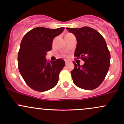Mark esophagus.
I'll list each match as a JSON object with an SVG mask.
<instances>
[{"label": "esophagus", "mask_w": 124, "mask_h": 124, "mask_svg": "<svg viewBox=\"0 0 124 124\" xmlns=\"http://www.w3.org/2000/svg\"><path fill=\"white\" fill-rule=\"evenodd\" d=\"M65 63H66V64H67V63H68V61H67V60H65Z\"/></svg>", "instance_id": "obj_1"}]
</instances>
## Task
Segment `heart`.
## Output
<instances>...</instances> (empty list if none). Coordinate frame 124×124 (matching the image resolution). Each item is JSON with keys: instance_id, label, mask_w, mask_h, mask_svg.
Instances as JSON below:
<instances>
[{"instance_id": "b5f03b06", "label": "heart", "mask_w": 124, "mask_h": 124, "mask_svg": "<svg viewBox=\"0 0 124 124\" xmlns=\"http://www.w3.org/2000/svg\"><path fill=\"white\" fill-rule=\"evenodd\" d=\"M67 35H72V34H71V33H68V34H67Z\"/></svg>"}]
</instances>
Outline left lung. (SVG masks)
I'll list each match as a JSON object with an SVG mask.
<instances>
[{
  "label": "left lung",
  "mask_w": 124,
  "mask_h": 124,
  "mask_svg": "<svg viewBox=\"0 0 124 124\" xmlns=\"http://www.w3.org/2000/svg\"><path fill=\"white\" fill-rule=\"evenodd\" d=\"M67 29L77 39L74 56L85 61L82 66L73 62L74 68L71 73L74 83L83 89H96L104 80L110 65L106 41L98 31L87 26Z\"/></svg>",
  "instance_id": "8db88e82"
}]
</instances>
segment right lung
I'll return each instance as SVG.
<instances>
[{
  "label": "right lung",
  "instance_id": "add662e5",
  "mask_svg": "<svg viewBox=\"0 0 124 124\" xmlns=\"http://www.w3.org/2000/svg\"><path fill=\"white\" fill-rule=\"evenodd\" d=\"M64 27L56 29L38 27L23 37L18 53L19 71L26 84L32 89L44 92L54 87L65 63L62 59L47 62V52L52 49L53 40Z\"/></svg>",
  "mask_w": 124,
  "mask_h": 124
}]
</instances>
